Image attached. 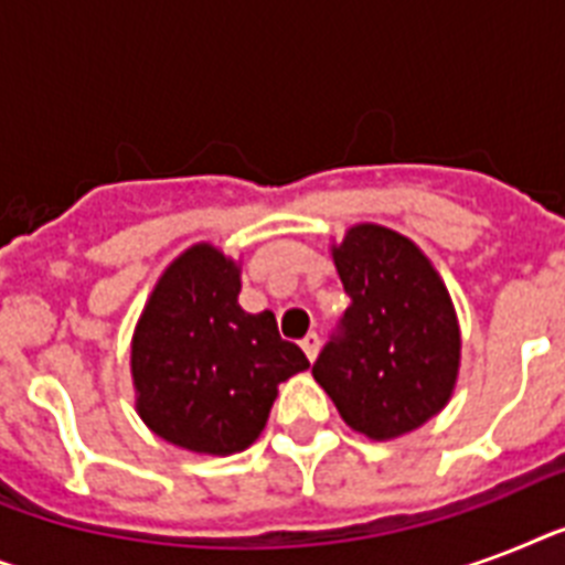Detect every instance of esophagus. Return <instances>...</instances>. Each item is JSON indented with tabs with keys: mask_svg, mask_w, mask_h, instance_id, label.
Wrapping results in <instances>:
<instances>
[{
	"mask_svg": "<svg viewBox=\"0 0 565 565\" xmlns=\"http://www.w3.org/2000/svg\"><path fill=\"white\" fill-rule=\"evenodd\" d=\"M301 349H305V354H308V361H317V352H319V337L310 331L305 340H301Z\"/></svg>",
	"mask_w": 565,
	"mask_h": 565,
	"instance_id": "obj_1",
	"label": "esophagus"
}]
</instances>
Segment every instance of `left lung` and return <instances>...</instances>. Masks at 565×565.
Here are the masks:
<instances>
[{"label":"left lung","instance_id":"8db88e82","mask_svg":"<svg viewBox=\"0 0 565 565\" xmlns=\"http://www.w3.org/2000/svg\"><path fill=\"white\" fill-rule=\"evenodd\" d=\"M352 305L313 363L343 422L386 443L434 419L460 375V322L437 266L411 237L358 222L331 243Z\"/></svg>","mask_w":565,"mask_h":565}]
</instances>
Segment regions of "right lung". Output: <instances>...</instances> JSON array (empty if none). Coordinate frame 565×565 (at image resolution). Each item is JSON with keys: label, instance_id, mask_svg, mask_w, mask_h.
<instances>
[{"label": "right lung", "instance_id": "add662e5", "mask_svg": "<svg viewBox=\"0 0 565 565\" xmlns=\"http://www.w3.org/2000/svg\"><path fill=\"white\" fill-rule=\"evenodd\" d=\"M239 260L193 243L161 273L131 337L135 407L193 455H237L260 437L278 384L310 366L273 310L239 308Z\"/></svg>", "mask_w": 565, "mask_h": 565}]
</instances>
